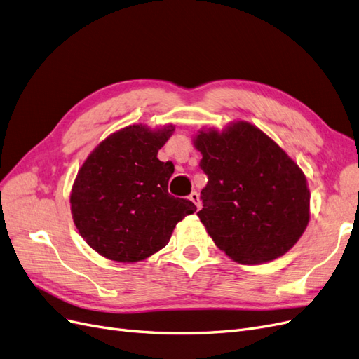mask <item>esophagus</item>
Listing matches in <instances>:
<instances>
[{"instance_id":"34e87169","label":"esophagus","mask_w":359,"mask_h":359,"mask_svg":"<svg viewBox=\"0 0 359 359\" xmlns=\"http://www.w3.org/2000/svg\"><path fill=\"white\" fill-rule=\"evenodd\" d=\"M189 199H190L194 205H196V208H198V210H199L201 206H202V202H201V199H199V193H198V191H191V193H190V196H189Z\"/></svg>"}]
</instances>
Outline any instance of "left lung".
Instances as JSON below:
<instances>
[{"mask_svg":"<svg viewBox=\"0 0 359 359\" xmlns=\"http://www.w3.org/2000/svg\"><path fill=\"white\" fill-rule=\"evenodd\" d=\"M193 144L208 175L198 215L215 245L243 265L287 253L310 220V190L297 163L247 121L201 130Z\"/></svg>","mask_w":359,"mask_h":359,"instance_id":"left-lung-1","label":"left lung"}]
</instances>
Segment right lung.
<instances>
[{"label": "right lung", "mask_w": 359, "mask_h": 359, "mask_svg": "<svg viewBox=\"0 0 359 359\" xmlns=\"http://www.w3.org/2000/svg\"><path fill=\"white\" fill-rule=\"evenodd\" d=\"M173 130L172 124L156 130L127 126L102 140L81 166L70 194L73 222L103 257L123 264L144 260L196 211L191 201L168 193L173 165L157 158Z\"/></svg>", "instance_id": "1"}]
</instances>
